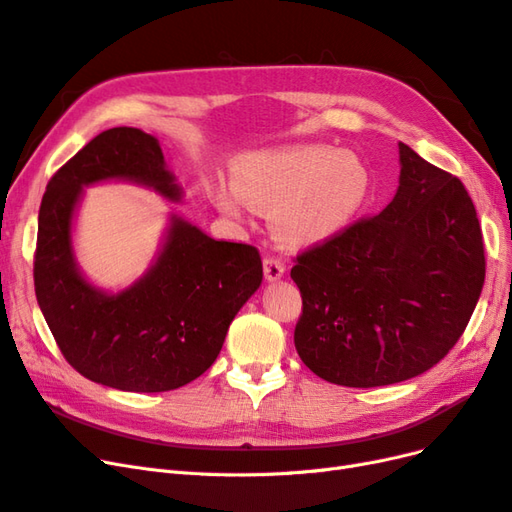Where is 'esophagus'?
I'll list each match as a JSON object with an SVG mask.
<instances>
[{"label":"esophagus","mask_w":512,"mask_h":512,"mask_svg":"<svg viewBox=\"0 0 512 512\" xmlns=\"http://www.w3.org/2000/svg\"><path fill=\"white\" fill-rule=\"evenodd\" d=\"M262 267H265V277H267L269 282L280 280V277H282L284 271H286L284 260L277 258V256H267L265 260H262Z\"/></svg>","instance_id":"esophagus-1"}]
</instances>
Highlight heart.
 <instances>
[{
    "mask_svg": "<svg viewBox=\"0 0 512 512\" xmlns=\"http://www.w3.org/2000/svg\"><path fill=\"white\" fill-rule=\"evenodd\" d=\"M235 188L254 207L275 209V232L290 245L335 237L369 203L367 166L350 151L301 145L262 151L235 168ZM220 207L239 213L237 196L220 194Z\"/></svg>",
    "mask_w": 512,
    "mask_h": 512,
    "instance_id": "1",
    "label": "heart"
}]
</instances>
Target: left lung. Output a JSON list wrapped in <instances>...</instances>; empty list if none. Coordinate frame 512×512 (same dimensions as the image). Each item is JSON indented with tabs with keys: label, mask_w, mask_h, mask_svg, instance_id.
Returning a JSON list of instances; mask_svg holds the SVG:
<instances>
[{
	"label": "left lung",
	"mask_w": 512,
	"mask_h": 512,
	"mask_svg": "<svg viewBox=\"0 0 512 512\" xmlns=\"http://www.w3.org/2000/svg\"><path fill=\"white\" fill-rule=\"evenodd\" d=\"M399 190L294 258L301 361L322 380L371 389L440 363L485 284V245L463 183L399 143Z\"/></svg>",
	"instance_id": "left-lung-1"
}]
</instances>
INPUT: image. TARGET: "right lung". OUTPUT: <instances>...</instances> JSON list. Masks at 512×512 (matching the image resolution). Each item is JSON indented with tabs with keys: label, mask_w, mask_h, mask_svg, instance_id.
Listing matches in <instances>:
<instances>
[{
	"label": "right lung",
	"mask_w": 512,
	"mask_h": 512,
	"mask_svg": "<svg viewBox=\"0 0 512 512\" xmlns=\"http://www.w3.org/2000/svg\"><path fill=\"white\" fill-rule=\"evenodd\" d=\"M130 179L179 198L156 138L111 128L51 177L38 215L36 299L64 359L81 376L130 393H162L213 365L226 331L262 282L250 243L215 241L173 220L156 265L121 294L89 286L74 265L70 222L83 185Z\"/></svg>",
	"instance_id": "add662e5"
}]
</instances>
